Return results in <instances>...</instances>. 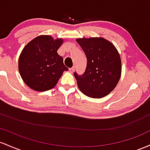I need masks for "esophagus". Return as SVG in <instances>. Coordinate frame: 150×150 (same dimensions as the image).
Here are the masks:
<instances>
[{
  "mask_svg": "<svg viewBox=\"0 0 150 150\" xmlns=\"http://www.w3.org/2000/svg\"><path fill=\"white\" fill-rule=\"evenodd\" d=\"M74 70H75V68H74V67H71V68H70V69H69V71L71 72V73H73V72L74 71Z\"/></svg>",
  "mask_w": 150,
  "mask_h": 150,
  "instance_id": "34e87169",
  "label": "esophagus"
}]
</instances>
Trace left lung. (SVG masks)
Returning <instances> with one entry per match:
<instances>
[{"label": "left lung", "mask_w": 150, "mask_h": 150, "mask_svg": "<svg viewBox=\"0 0 150 150\" xmlns=\"http://www.w3.org/2000/svg\"><path fill=\"white\" fill-rule=\"evenodd\" d=\"M87 59L83 74L74 72L77 85L84 95L103 98L115 88L121 75L120 55L114 45L103 38L77 39Z\"/></svg>", "instance_id": "left-lung-1"}]
</instances>
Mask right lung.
<instances>
[{"instance_id": "1", "label": "right lung", "mask_w": 150, "mask_h": 150, "mask_svg": "<svg viewBox=\"0 0 150 150\" xmlns=\"http://www.w3.org/2000/svg\"><path fill=\"white\" fill-rule=\"evenodd\" d=\"M62 39L54 40L49 35L37 37L22 51L18 68L23 81L30 88L38 91L52 88L64 71L63 58L57 53Z\"/></svg>"}]
</instances>
